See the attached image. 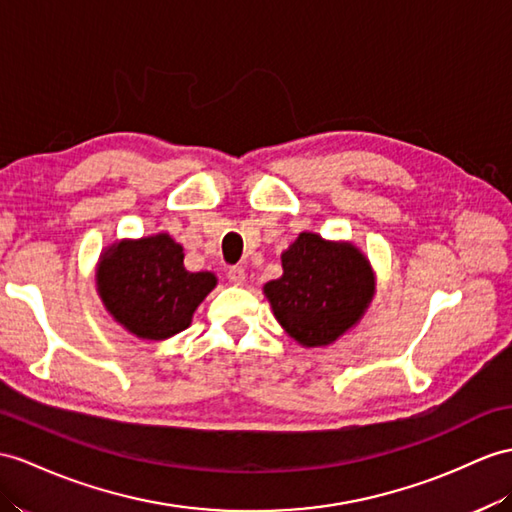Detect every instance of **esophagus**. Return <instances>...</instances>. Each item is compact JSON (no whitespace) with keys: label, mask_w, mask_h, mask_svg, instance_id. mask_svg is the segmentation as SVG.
Returning a JSON list of instances; mask_svg holds the SVG:
<instances>
[{"label":"esophagus","mask_w":512,"mask_h":512,"mask_svg":"<svg viewBox=\"0 0 512 512\" xmlns=\"http://www.w3.org/2000/svg\"><path fill=\"white\" fill-rule=\"evenodd\" d=\"M228 280H230L232 284H236V286L245 284V269H243V267H230V269H228Z\"/></svg>","instance_id":"obj_1"}]
</instances>
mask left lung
I'll list each match as a JSON object with an SVG mask.
<instances>
[{"mask_svg": "<svg viewBox=\"0 0 512 512\" xmlns=\"http://www.w3.org/2000/svg\"><path fill=\"white\" fill-rule=\"evenodd\" d=\"M263 291L291 339L304 347H323L365 315L376 278L356 245L302 232L282 252V276L267 282Z\"/></svg>", "mask_w": 512, "mask_h": 512, "instance_id": "8db88e82", "label": "left lung"}]
</instances>
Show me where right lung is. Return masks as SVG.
Returning a JSON list of instances; mask_svg holds the SVG:
<instances>
[{
    "instance_id": "1",
    "label": "right lung",
    "mask_w": 512,
    "mask_h": 512,
    "mask_svg": "<svg viewBox=\"0 0 512 512\" xmlns=\"http://www.w3.org/2000/svg\"><path fill=\"white\" fill-rule=\"evenodd\" d=\"M95 280L112 319L145 341H165L189 328L217 286L215 273L184 269L182 245L165 232L106 247Z\"/></svg>"
}]
</instances>
